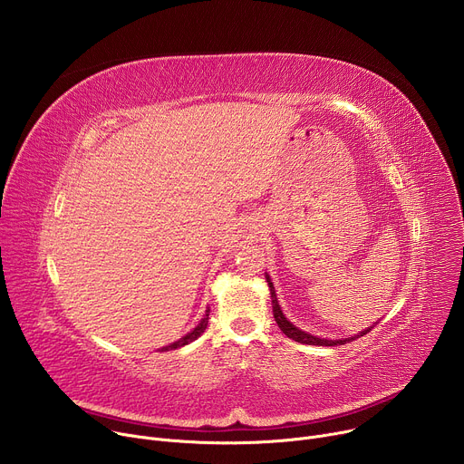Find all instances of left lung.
I'll return each instance as SVG.
<instances>
[{
  "instance_id": "obj_1",
  "label": "left lung",
  "mask_w": 464,
  "mask_h": 464,
  "mask_svg": "<svg viewBox=\"0 0 464 464\" xmlns=\"http://www.w3.org/2000/svg\"><path fill=\"white\" fill-rule=\"evenodd\" d=\"M266 281H268V286H270L272 306H274V317H276V321H277L279 328L283 330V333H285L288 338H292V340H294V342H297V343H304V345H321V347L345 345L347 342H353V340H354V338H345V340H321V338H317V336H312V334H308V333H303V330H299L295 324H292V323H290V321L285 317V314H283V310H281V306H279V303H277L276 288H274V283H272L270 276H266ZM371 328H372V326H371ZM371 328H367V330H362L360 336L367 334Z\"/></svg>"
}]
</instances>
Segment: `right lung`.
I'll use <instances>...</instances> for the list:
<instances>
[{"mask_svg": "<svg viewBox=\"0 0 464 464\" xmlns=\"http://www.w3.org/2000/svg\"><path fill=\"white\" fill-rule=\"evenodd\" d=\"M208 323H209V308L206 310V315L202 317V321H200V323H198V326L192 330V333H188V334H187V336H183L181 340L174 342L172 345L163 347L161 351H172V349H179V347H183V345H188L190 342H194L196 338H200V336L204 334V330L208 328Z\"/></svg>", "mask_w": 464, "mask_h": 464, "instance_id": "obj_1", "label": "right lung"}]
</instances>
